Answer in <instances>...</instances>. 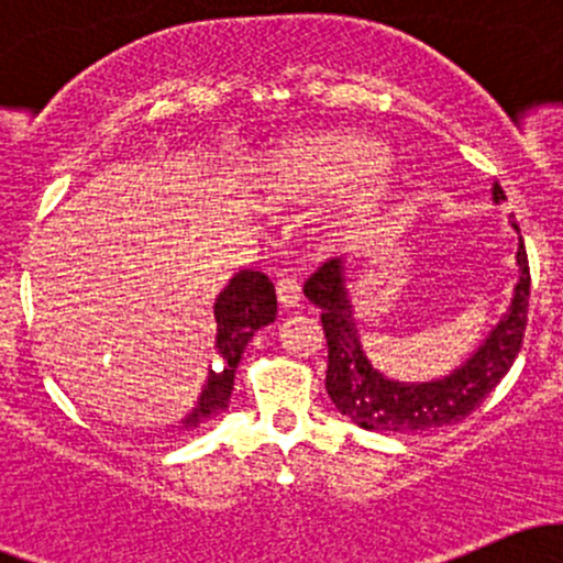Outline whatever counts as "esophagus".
<instances>
[{
  "label": "esophagus",
  "instance_id": "obj_1",
  "mask_svg": "<svg viewBox=\"0 0 563 563\" xmlns=\"http://www.w3.org/2000/svg\"><path fill=\"white\" fill-rule=\"evenodd\" d=\"M275 290H277V301H280V307H286V309L299 307L301 286H299V280H296V277L280 275V277H277V283H275Z\"/></svg>",
  "mask_w": 563,
  "mask_h": 563
}]
</instances>
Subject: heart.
<instances>
[{"label": "heart", "mask_w": 563, "mask_h": 563, "mask_svg": "<svg viewBox=\"0 0 563 563\" xmlns=\"http://www.w3.org/2000/svg\"><path fill=\"white\" fill-rule=\"evenodd\" d=\"M384 147L357 134L294 137L267 151L254 169V196L264 209L312 203L354 185L352 214H376L389 196Z\"/></svg>", "instance_id": "1"}]
</instances>
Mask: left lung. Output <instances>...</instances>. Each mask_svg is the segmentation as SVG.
<instances>
[{
  "mask_svg": "<svg viewBox=\"0 0 563 563\" xmlns=\"http://www.w3.org/2000/svg\"><path fill=\"white\" fill-rule=\"evenodd\" d=\"M493 200H506L497 183L493 185ZM514 230H519V224H514ZM516 264L519 283L514 288V301L493 333L457 371L426 384L391 380L371 365L354 328L357 322L344 286V262L331 260L318 267V273L303 283V296L322 309L320 322L328 341L325 389L341 416L352 418L360 429L380 434H421L471 416L510 371L525 341L532 277L521 238Z\"/></svg>",
  "mask_w": 563,
  "mask_h": 563,
  "instance_id": "8db88e82",
  "label": "left lung"
}]
</instances>
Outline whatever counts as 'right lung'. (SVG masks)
Here are the masks:
<instances>
[{"mask_svg": "<svg viewBox=\"0 0 563 563\" xmlns=\"http://www.w3.org/2000/svg\"><path fill=\"white\" fill-rule=\"evenodd\" d=\"M275 314L277 299L273 280L264 273H256V269L238 273L230 280V286L219 294L214 303L219 371H211L209 378H206L196 410L183 421L185 429L198 426L228 407L235 367L241 363L243 349L249 346L251 335L275 320Z\"/></svg>", "mask_w": 563, "mask_h": 563, "instance_id": "right-lung-1", "label": "right lung"}]
</instances>
